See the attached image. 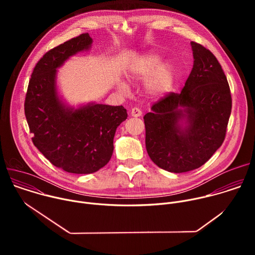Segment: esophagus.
I'll return each mask as SVG.
<instances>
[{
  "instance_id": "obj_1",
  "label": "esophagus",
  "mask_w": 255,
  "mask_h": 255,
  "mask_svg": "<svg viewBox=\"0 0 255 255\" xmlns=\"http://www.w3.org/2000/svg\"><path fill=\"white\" fill-rule=\"evenodd\" d=\"M141 115H142V112H141V110H140L139 108H136V107L132 108L131 116H133V117H140Z\"/></svg>"
}]
</instances>
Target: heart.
Segmentation results:
<instances>
[{
    "instance_id": "1",
    "label": "heart",
    "mask_w": 255,
    "mask_h": 255,
    "mask_svg": "<svg viewBox=\"0 0 255 255\" xmlns=\"http://www.w3.org/2000/svg\"><path fill=\"white\" fill-rule=\"evenodd\" d=\"M161 57L154 53L144 55L132 64L129 70V77L132 80H145L148 79L146 89L152 96H160L167 93L173 86L175 79V71L169 62L160 64ZM123 93L128 91L126 84L119 85Z\"/></svg>"
}]
</instances>
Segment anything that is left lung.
Instances as JSON below:
<instances>
[{"label":"left lung","mask_w":255,"mask_h":255,"mask_svg":"<svg viewBox=\"0 0 255 255\" xmlns=\"http://www.w3.org/2000/svg\"><path fill=\"white\" fill-rule=\"evenodd\" d=\"M191 44L195 60L185 87L160 98L143 117L149 157L175 173L199 168L212 157L224 142L232 108L221 64L203 45ZM184 118L188 125L181 128Z\"/></svg>","instance_id":"8db88e82"}]
</instances>
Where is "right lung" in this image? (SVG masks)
<instances>
[{
    "instance_id": "right-lung-1",
    "label": "right lung",
    "mask_w": 255,
    "mask_h": 255,
    "mask_svg": "<svg viewBox=\"0 0 255 255\" xmlns=\"http://www.w3.org/2000/svg\"><path fill=\"white\" fill-rule=\"evenodd\" d=\"M92 42L84 33L47 51L33 69L24 104L33 144L54 166L71 173H93L109 162L116 129L128 116L123 106L89 104L75 110L57 97L56 68Z\"/></svg>"
}]
</instances>
